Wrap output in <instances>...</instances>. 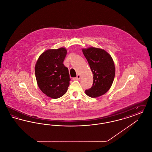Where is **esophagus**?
<instances>
[{
	"instance_id": "esophagus-1",
	"label": "esophagus",
	"mask_w": 152,
	"mask_h": 152,
	"mask_svg": "<svg viewBox=\"0 0 152 152\" xmlns=\"http://www.w3.org/2000/svg\"><path fill=\"white\" fill-rule=\"evenodd\" d=\"M80 77H81V76L78 74V75H77L76 77H75V78L74 79V80H79L80 79Z\"/></svg>"
}]
</instances>
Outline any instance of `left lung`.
<instances>
[{"label": "left lung", "mask_w": 152, "mask_h": 152, "mask_svg": "<svg viewBox=\"0 0 152 152\" xmlns=\"http://www.w3.org/2000/svg\"><path fill=\"white\" fill-rule=\"evenodd\" d=\"M93 73L92 86L86 90L91 97H97L108 91L115 76V66L111 56L100 48L89 47L82 50Z\"/></svg>", "instance_id": "obj_1"}]
</instances>
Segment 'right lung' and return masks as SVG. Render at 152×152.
Returning <instances> with one entry per match:
<instances>
[{
    "instance_id": "1",
    "label": "right lung",
    "mask_w": 152,
    "mask_h": 152,
    "mask_svg": "<svg viewBox=\"0 0 152 152\" xmlns=\"http://www.w3.org/2000/svg\"><path fill=\"white\" fill-rule=\"evenodd\" d=\"M66 52L63 47L46 50L39 56L35 66L38 87L52 99L63 96L69 85L68 69L63 64Z\"/></svg>"
}]
</instances>
